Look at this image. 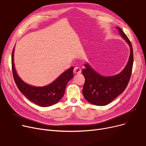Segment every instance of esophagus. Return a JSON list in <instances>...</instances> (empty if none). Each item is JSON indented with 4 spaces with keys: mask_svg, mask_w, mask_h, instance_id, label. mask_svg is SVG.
Segmentation results:
<instances>
[{
    "mask_svg": "<svg viewBox=\"0 0 146 146\" xmlns=\"http://www.w3.org/2000/svg\"><path fill=\"white\" fill-rule=\"evenodd\" d=\"M74 72L75 74H80L81 72V69L80 68H79L78 66L75 67L74 68Z\"/></svg>",
    "mask_w": 146,
    "mask_h": 146,
    "instance_id": "obj_1",
    "label": "esophagus"
}]
</instances>
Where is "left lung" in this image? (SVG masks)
Instances as JSON below:
<instances>
[{"instance_id": "1", "label": "left lung", "mask_w": 146, "mask_h": 146, "mask_svg": "<svg viewBox=\"0 0 146 146\" xmlns=\"http://www.w3.org/2000/svg\"><path fill=\"white\" fill-rule=\"evenodd\" d=\"M119 35L126 41L130 48L129 58L123 70L112 76H103L98 73L87 62L82 74L86 81L82 94L90 103L97 106H105L112 102L126 88L133 65V50L129 40L119 27H116Z\"/></svg>"}]
</instances>
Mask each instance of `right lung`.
<instances>
[{"label": "right lung", "mask_w": 146, "mask_h": 146, "mask_svg": "<svg viewBox=\"0 0 146 146\" xmlns=\"http://www.w3.org/2000/svg\"><path fill=\"white\" fill-rule=\"evenodd\" d=\"M14 50L15 46L12 53V72L19 91L30 101L41 107H48L58 103L64 95L68 82L74 77V66L64 71L49 84L43 87L31 86L21 78L16 71L13 61Z\"/></svg>", "instance_id": "obj_1"}]
</instances>
